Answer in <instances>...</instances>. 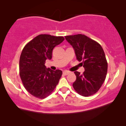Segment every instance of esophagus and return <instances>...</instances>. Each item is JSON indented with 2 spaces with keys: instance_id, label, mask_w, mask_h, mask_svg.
I'll use <instances>...</instances> for the list:
<instances>
[{
  "instance_id": "1",
  "label": "esophagus",
  "mask_w": 126,
  "mask_h": 126,
  "mask_svg": "<svg viewBox=\"0 0 126 126\" xmlns=\"http://www.w3.org/2000/svg\"><path fill=\"white\" fill-rule=\"evenodd\" d=\"M69 73H70V72L69 71H68V70H64V71L63 72V74L64 75H68Z\"/></svg>"
}]
</instances>
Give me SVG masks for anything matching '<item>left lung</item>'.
<instances>
[{
  "label": "left lung",
  "instance_id": "obj_1",
  "mask_svg": "<svg viewBox=\"0 0 126 126\" xmlns=\"http://www.w3.org/2000/svg\"><path fill=\"white\" fill-rule=\"evenodd\" d=\"M65 39L73 47L79 61L85 69L84 73L75 71L76 80L73 87L83 96L92 95L97 92L104 82L108 64L104 51L100 45L85 35L65 36Z\"/></svg>",
  "mask_w": 126,
  "mask_h": 126
}]
</instances>
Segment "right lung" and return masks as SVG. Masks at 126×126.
Here are the masks:
<instances>
[{
	"label": "right lung",
	"mask_w": 126,
	"mask_h": 126,
	"mask_svg": "<svg viewBox=\"0 0 126 126\" xmlns=\"http://www.w3.org/2000/svg\"><path fill=\"white\" fill-rule=\"evenodd\" d=\"M63 37L41 34L30 41L22 51L19 75L26 89L32 96L44 99L57 85L63 72L46 68V60H51L55 46L64 40Z\"/></svg>",
	"instance_id": "add662e5"
}]
</instances>
